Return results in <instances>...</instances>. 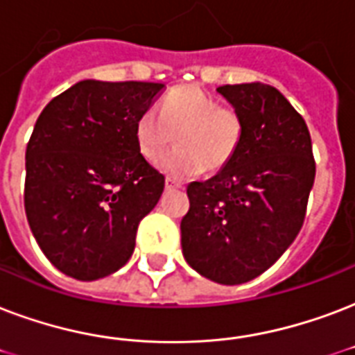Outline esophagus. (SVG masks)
Masks as SVG:
<instances>
[{
  "mask_svg": "<svg viewBox=\"0 0 355 355\" xmlns=\"http://www.w3.org/2000/svg\"><path fill=\"white\" fill-rule=\"evenodd\" d=\"M180 188L175 180H171V178H166V189H177Z\"/></svg>",
  "mask_w": 355,
  "mask_h": 355,
  "instance_id": "1",
  "label": "esophagus"
}]
</instances>
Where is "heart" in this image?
I'll list each match as a JSON object with an SVG mask.
<instances>
[{
  "instance_id": "heart-1",
  "label": "heart",
  "mask_w": 355,
  "mask_h": 355,
  "mask_svg": "<svg viewBox=\"0 0 355 355\" xmlns=\"http://www.w3.org/2000/svg\"><path fill=\"white\" fill-rule=\"evenodd\" d=\"M245 124L232 105H221L212 94L196 85L173 89L153 110L143 112L134 126L137 150L148 162H158L172 142L179 147L159 160V169L171 178L196 177L202 171H220L236 158Z\"/></svg>"
}]
</instances>
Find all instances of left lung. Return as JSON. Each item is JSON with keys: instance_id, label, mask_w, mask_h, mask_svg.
Returning a JSON list of instances; mask_svg holds the SVG:
<instances>
[{"instance_id": "1", "label": "left lung", "mask_w": 355, "mask_h": 355, "mask_svg": "<svg viewBox=\"0 0 355 355\" xmlns=\"http://www.w3.org/2000/svg\"><path fill=\"white\" fill-rule=\"evenodd\" d=\"M218 93L240 112L245 134L229 166L188 186L180 242L202 277L240 285L266 272L294 242L316 166L304 117L277 89L257 81Z\"/></svg>"}]
</instances>
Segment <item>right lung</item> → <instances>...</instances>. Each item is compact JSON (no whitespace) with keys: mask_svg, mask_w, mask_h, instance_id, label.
Listing matches in <instances>:
<instances>
[{"mask_svg":"<svg viewBox=\"0 0 355 355\" xmlns=\"http://www.w3.org/2000/svg\"><path fill=\"white\" fill-rule=\"evenodd\" d=\"M164 91L147 81L83 80L51 100L26 148V216L48 261L94 281L134 253L166 178L137 150L134 126Z\"/></svg>","mask_w":355,"mask_h":355,"instance_id":"obj_1","label":"right lung"}]
</instances>
